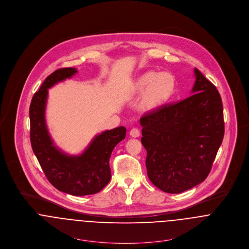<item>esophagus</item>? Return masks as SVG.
Returning a JSON list of instances; mask_svg holds the SVG:
<instances>
[{"label": "esophagus", "mask_w": 249, "mask_h": 249, "mask_svg": "<svg viewBox=\"0 0 249 249\" xmlns=\"http://www.w3.org/2000/svg\"><path fill=\"white\" fill-rule=\"evenodd\" d=\"M129 134H130V136L131 137H133V138H137V137H139L140 136V131H139V129L138 128H132L131 130H130V132H129Z\"/></svg>", "instance_id": "obj_1"}]
</instances>
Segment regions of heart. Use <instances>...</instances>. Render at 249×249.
<instances>
[{
  "label": "heart",
  "instance_id": "1",
  "mask_svg": "<svg viewBox=\"0 0 249 249\" xmlns=\"http://www.w3.org/2000/svg\"><path fill=\"white\" fill-rule=\"evenodd\" d=\"M175 77L169 72L146 71L139 75L133 85V94H142L139 108L142 112H152L162 107L175 90Z\"/></svg>",
  "mask_w": 249,
  "mask_h": 249
}]
</instances>
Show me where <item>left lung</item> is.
Wrapping results in <instances>:
<instances>
[{
    "label": "left lung",
    "mask_w": 249,
    "mask_h": 249,
    "mask_svg": "<svg viewBox=\"0 0 249 249\" xmlns=\"http://www.w3.org/2000/svg\"><path fill=\"white\" fill-rule=\"evenodd\" d=\"M189 98L140 119L149 180L179 194L208 177L224 135L223 108L215 86L197 69Z\"/></svg>",
    "instance_id": "left-lung-1"
}]
</instances>
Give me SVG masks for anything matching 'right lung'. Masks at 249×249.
Listing matches in <instances>:
<instances>
[{
	"instance_id": "right-lung-1",
	"label": "right lung",
	"mask_w": 249,
	"mask_h": 249,
	"mask_svg": "<svg viewBox=\"0 0 249 249\" xmlns=\"http://www.w3.org/2000/svg\"><path fill=\"white\" fill-rule=\"evenodd\" d=\"M76 71L75 68H62L46 77L33 97L30 121L33 150L45 176L58 191L80 196L97 194L108 184L112 150L125 138L126 129L119 126L97 135L79 155H69L54 145L45 120L48 89Z\"/></svg>"
}]
</instances>
